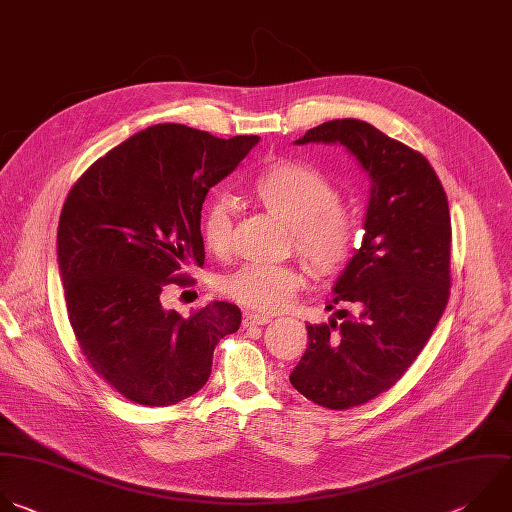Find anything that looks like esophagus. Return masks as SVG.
Masks as SVG:
<instances>
[{
    "label": "esophagus",
    "mask_w": 512,
    "mask_h": 512,
    "mask_svg": "<svg viewBox=\"0 0 512 512\" xmlns=\"http://www.w3.org/2000/svg\"><path fill=\"white\" fill-rule=\"evenodd\" d=\"M271 321V317L269 315H263V313H247L245 317H243V325L245 327H251V325H265V323H269Z\"/></svg>",
    "instance_id": "obj_1"
}]
</instances>
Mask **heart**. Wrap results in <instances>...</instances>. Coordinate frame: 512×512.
<instances>
[{
  "label": "heart",
  "mask_w": 512,
  "mask_h": 512,
  "mask_svg": "<svg viewBox=\"0 0 512 512\" xmlns=\"http://www.w3.org/2000/svg\"><path fill=\"white\" fill-rule=\"evenodd\" d=\"M253 199L291 227L297 253L317 277L342 271L358 245L354 217L339 207L335 187L317 168L297 160H277L251 181ZM233 209L223 197L213 199L201 217V235L215 255L233 245ZM293 265L249 263L223 281V293L257 311H277L301 285Z\"/></svg>",
  "instance_id": "obj_1"
}]
</instances>
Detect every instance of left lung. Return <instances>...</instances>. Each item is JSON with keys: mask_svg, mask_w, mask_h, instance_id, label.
<instances>
[{"mask_svg": "<svg viewBox=\"0 0 512 512\" xmlns=\"http://www.w3.org/2000/svg\"><path fill=\"white\" fill-rule=\"evenodd\" d=\"M342 144L370 179L364 241L333 285L358 313L307 325L289 380L307 400L348 410L390 390L424 350L450 293V213L430 162L376 126L329 120L295 144ZM331 309V305H327Z\"/></svg>", "mask_w": 512, "mask_h": 512, "instance_id": "8db88e82", "label": "left lung"}]
</instances>
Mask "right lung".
Wrapping results in <instances>:
<instances>
[{"mask_svg": "<svg viewBox=\"0 0 512 512\" xmlns=\"http://www.w3.org/2000/svg\"><path fill=\"white\" fill-rule=\"evenodd\" d=\"M259 136L217 138L185 124H154L98 158L68 193L58 267L68 317L92 370L142 406H170L211 376L215 346L241 309L213 301L191 317L160 303L205 263L201 211Z\"/></svg>", "mask_w": 512, "mask_h": 512, "instance_id": "add662e5", "label": "right lung"}]
</instances>
